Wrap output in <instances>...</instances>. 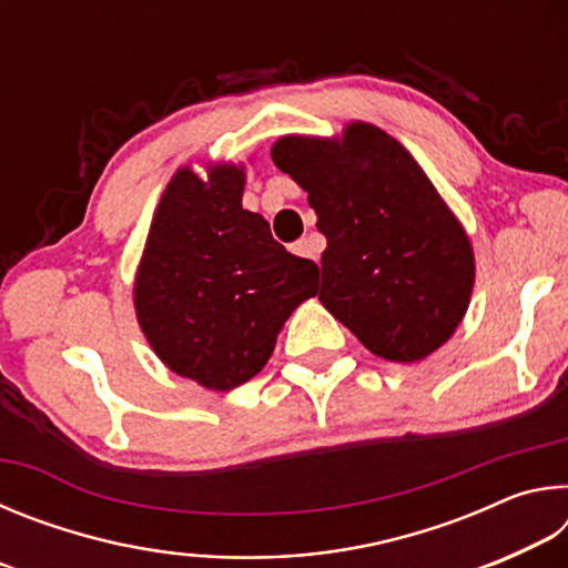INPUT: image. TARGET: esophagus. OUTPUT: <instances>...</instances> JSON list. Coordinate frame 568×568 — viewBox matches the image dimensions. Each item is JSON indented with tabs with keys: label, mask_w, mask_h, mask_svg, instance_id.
Masks as SVG:
<instances>
[{
	"label": "esophagus",
	"mask_w": 568,
	"mask_h": 568,
	"mask_svg": "<svg viewBox=\"0 0 568 568\" xmlns=\"http://www.w3.org/2000/svg\"><path fill=\"white\" fill-rule=\"evenodd\" d=\"M293 253H295V255H301V257H313V261H318V253H321V250L315 247L313 237H301V240H297V243L293 245Z\"/></svg>",
	"instance_id": "obj_1"
}]
</instances>
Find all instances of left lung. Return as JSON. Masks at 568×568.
<instances>
[{
    "mask_svg": "<svg viewBox=\"0 0 568 568\" xmlns=\"http://www.w3.org/2000/svg\"><path fill=\"white\" fill-rule=\"evenodd\" d=\"M273 162L307 192L328 240L321 303L386 361L440 348L468 307L474 250L418 162L365 122L341 142L277 140Z\"/></svg>",
    "mask_w": 568,
    "mask_h": 568,
    "instance_id": "1",
    "label": "left lung"
}]
</instances>
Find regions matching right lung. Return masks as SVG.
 <instances>
[{"mask_svg": "<svg viewBox=\"0 0 568 568\" xmlns=\"http://www.w3.org/2000/svg\"><path fill=\"white\" fill-rule=\"evenodd\" d=\"M243 170L207 182L182 168L162 195L134 281L142 333L160 361L213 390L237 388L271 358L297 303L318 293V265L277 243L243 210Z\"/></svg>", "mask_w": 568, "mask_h": 568, "instance_id": "add662e5", "label": "right lung"}]
</instances>
